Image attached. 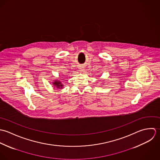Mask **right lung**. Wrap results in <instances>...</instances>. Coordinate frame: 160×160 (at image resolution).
I'll use <instances>...</instances> for the list:
<instances>
[{
    "instance_id": "right-lung-1",
    "label": "right lung",
    "mask_w": 160,
    "mask_h": 160,
    "mask_svg": "<svg viewBox=\"0 0 160 160\" xmlns=\"http://www.w3.org/2000/svg\"><path fill=\"white\" fill-rule=\"evenodd\" d=\"M52 84L54 85V86H55L56 87H57L59 89H62L63 88V85L62 84V83L59 81V80H54V82L52 83Z\"/></svg>"
}]
</instances>
